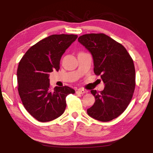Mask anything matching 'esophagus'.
<instances>
[{
    "label": "esophagus",
    "mask_w": 153,
    "mask_h": 153,
    "mask_svg": "<svg viewBox=\"0 0 153 153\" xmlns=\"http://www.w3.org/2000/svg\"><path fill=\"white\" fill-rule=\"evenodd\" d=\"M76 94H84V93H86V91L82 89H78L76 90Z\"/></svg>",
    "instance_id": "obj_1"
}]
</instances>
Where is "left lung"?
Here are the masks:
<instances>
[{
  "label": "left lung",
  "mask_w": 153,
  "mask_h": 153,
  "mask_svg": "<svg viewBox=\"0 0 153 153\" xmlns=\"http://www.w3.org/2000/svg\"><path fill=\"white\" fill-rule=\"evenodd\" d=\"M78 42L92 55L94 74L105 84L102 91L91 90L95 102L88 115L100 121H111L126 109L132 98L136 85L132 59L123 46L104 33L82 35Z\"/></svg>",
  "instance_id": "left-lung-1"
}]
</instances>
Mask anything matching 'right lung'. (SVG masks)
Masks as SVG:
<instances>
[{
    "instance_id": "1",
    "label": "right lung",
    "mask_w": 153,
    "mask_h": 153,
    "mask_svg": "<svg viewBox=\"0 0 153 153\" xmlns=\"http://www.w3.org/2000/svg\"><path fill=\"white\" fill-rule=\"evenodd\" d=\"M77 36L53 34L29 48L19 63L18 91L27 111L40 122L58 118L66 107V97L74 94L68 86L50 90L49 73L59 71L62 55Z\"/></svg>"
}]
</instances>
